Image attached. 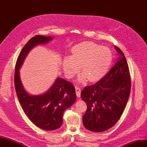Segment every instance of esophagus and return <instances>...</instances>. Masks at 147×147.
Instances as JSON below:
<instances>
[{
  "mask_svg": "<svg viewBox=\"0 0 147 147\" xmlns=\"http://www.w3.org/2000/svg\"><path fill=\"white\" fill-rule=\"evenodd\" d=\"M75 92H76V94H77V96L78 97H80V93H81L80 88H79L78 87H76V88H75Z\"/></svg>",
  "mask_w": 147,
  "mask_h": 147,
  "instance_id": "34e87169",
  "label": "esophagus"
}]
</instances>
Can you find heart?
Returning <instances> with one entry per match:
<instances>
[{
	"label": "heart",
	"mask_w": 147,
	"mask_h": 147,
	"mask_svg": "<svg viewBox=\"0 0 147 147\" xmlns=\"http://www.w3.org/2000/svg\"><path fill=\"white\" fill-rule=\"evenodd\" d=\"M113 61V53L110 49L92 42H83L72 48L71 56H65L62 62V67L65 75L72 78L79 70L82 74L78 82L82 83L88 78L96 82L107 72Z\"/></svg>",
	"instance_id": "b5f03b06"
}]
</instances>
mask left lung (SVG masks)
I'll list each match as a JSON object with an SVG mask.
<instances>
[{
	"label": "left lung",
	"mask_w": 147,
	"mask_h": 147,
	"mask_svg": "<svg viewBox=\"0 0 147 147\" xmlns=\"http://www.w3.org/2000/svg\"><path fill=\"white\" fill-rule=\"evenodd\" d=\"M117 63L99 82L84 87L81 97L87 105L83 117L84 126L92 132H103L113 127L122 115L131 91V78L123 53Z\"/></svg>",
	"instance_id": "obj_1"
}]
</instances>
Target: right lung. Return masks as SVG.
Segmentation results:
<instances>
[{
    "label": "right lung",
    "instance_id": "add662e5",
    "mask_svg": "<svg viewBox=\"0 0 147 147\" xmlns=\"http://www.w3.org/2000/svg\"><path fill=\"white\" fill-rule=\"evenodd\" d=\"M53 38V37L39 35L31 38L20 53L15 73L16 94L24 113L35 126L46 131L55 130L61 126L65 110L76 100L75 87L70 82L57 77L47 92L39 95H31L22 83L20 70L32 48L46 44Z\"/></svg>",
    "mask_w": 147,
    "mask_h": 147
}]
</instances>
